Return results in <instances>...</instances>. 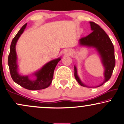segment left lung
<instances>
[{
  "mask_svg": "<svg viewBox=\"0 0 124 124\" xmlns=\"http://www.w3.org/2000/svg\"><path fill=\"white\" fill-rule=\"evenodd\" d=\"M90 23L91 29L93 31L86 37L81 38L79 39V43L83 46L95 47L101 55L102 62L105 70L104 73L105 81L98 86H100L107 82L112 76L116 63L114 48L110 38L104 30L93 22H90ZM74 77L81 86L87 87L82 83L78 77L76 66H74Z\"/></svg>",
  "mask_w": 124,
  "mask_h": 124,
  "instance_id": "1",
  "label": "left lung"
}]
</instances>
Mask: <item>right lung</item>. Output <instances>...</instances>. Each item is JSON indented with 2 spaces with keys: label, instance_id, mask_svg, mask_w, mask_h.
<instances>
[{
  "label": "right lung",
  "instance_id": "1",
  "mask_svg": "<svg viewBox=\"0 0 124 124\" xmlns=\"http://www.w3.org/2000/svg\"><path fill=\"white\" fill-rule=\"evenodd\" d=\"M26 25L27 23L23 25L12 40L10 54L8 58V64L11 76L14 82L26 89L31 90H40L46 88L50 85L54 76V69L61 58L50 61L46 63L40 70L36 72L34 74L37 77L35 80H30L28 76H22L19 74L17 71L18 66L16 64L17 57L15 46L19 38L24 31Z\"/></svg>",
  "mask_w": 124,
  "mask_h": 124
}]
</instances>
